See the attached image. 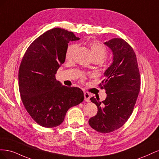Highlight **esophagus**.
I'll use <instances>...</instances> for the list:
<instances>
[{"instance_id":"obj_1","label":"esophagus","mask_w":159,"mask_h":159,"mask_svg":"<svg viewBox=\"0 0 159 159\" xmlns=\"http://www.w3.org/2000/svg\"><path fill=\"white\" fill-rule=\"evenodd\" d=\"M84 100L86 102H90V94L87 92V91H84Z\"/></svg>"}]
</instances>
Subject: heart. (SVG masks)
Instances as JSON below:
<instances>
[{
    "label": "heart",
    "instance_id": "obj_1",
    "mask_svg": "<svg viewBox=\"0 0 159 159\" xmlns=\"http://www.w3.org/2000/svg\"><path fill=\"white\" fill-rule=\"evenodd\" d=\"M89 48L91 50V55L93 57H97V58L102 60L105 58L107 55V50L105 47L101 44L99 42H91L89 44ZM77 48V45L75 44H71L70 45L66 52V59L70 60L74 56V52Z\"/></svg>",
    "mask_w": 159,
    "mask_h": 159
}]
</instances>
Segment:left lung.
<instances>
[{"instance_id": "left-lung-1", "label": "left lung", "mask_w": 159, "mask_h": 159, "mask_svg": "<svg viewBox=\"0 0 159 159\" xmlns=\"http://www.w3.org/2000/svg\"><path fill=\"white\" fill-rule=\"evenodd\" d=\"M113 53V62L104 72L102 88L107 98L103 102L92 97L91 102L98 107V113L89 119L95 131L107 133L115 131L131 116L141 86L140 74L135 53L122 38H113L104 42Z\"/></svg>"}]
</instances>
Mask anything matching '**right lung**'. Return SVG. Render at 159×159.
<instances>
[{
    "label": "right lung",
    "mask_w": 159,
    "mask_h": 159,
    "mask_svg": "<svg viewBox=\"0 0 159 159\" xmlns=\"http://www.w3.org/2000/svg\"><path fill=\"white\" fill-rule=\"evenodd\" d=\"M80 40L60 28L48 30L28 48L18 71V86L24 106L40 125L52 128L64 121L68 110L84 101L83 91L56 80L64 63L70 41Z\"/></svg>",
    "instance_id": "obj_1"
}]
</instances>
